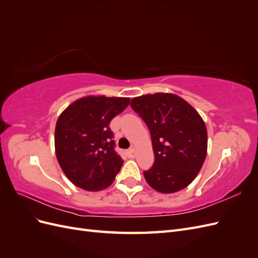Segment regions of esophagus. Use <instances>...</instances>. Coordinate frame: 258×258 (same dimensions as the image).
I'll use <instances>...</instances> for the list:
<instances>
[{
  "label": "esophagus",
  "instance_id": "34e87169",
  "mask_svg": "<svg viewBox=\"0 0 258 258\" xmlns=\"http://www.w3.org/2000/svg\"><path fill=\"white\" fill-rule=\"evenodd\" d=\"M124 154H126L127 157H129V158H135L137 156V152L134 147L130 148V150H127L126 152H124Z\"/></svg>",
  "mask_w": 258,
  "mask_h": 258
}]
</instances>
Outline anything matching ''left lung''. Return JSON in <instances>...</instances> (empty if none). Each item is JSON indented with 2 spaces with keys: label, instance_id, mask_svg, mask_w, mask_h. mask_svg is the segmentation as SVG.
Returning <instances> with one entry per match:
<instances>
[{
  "label": "left lung",
  "instance_id": "left-lung-1",
  "mask_svg": "<svg viewBox=\"0 0 258 258\" xmlns=\"http://www.w3.org/2000/svg\"><path fill=\"white\" fill-rule=\"evenodd\" d=\"M130 105L151 131L155 161L144 171L146 182L162 194L185 188L199 173L207 156L204 119L188 102L173 93L136 97Z\"/></svg>",
  "mask_w": 258,
  "mask_h": 258
}]
</instances>
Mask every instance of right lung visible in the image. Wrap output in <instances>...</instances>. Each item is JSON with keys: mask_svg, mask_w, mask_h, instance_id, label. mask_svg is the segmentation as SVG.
Listing matches in <instances>:
<instances>
[{"mask_svg": "<svg viewBox=\"0 0 258 258\" xmlns=\"http://www.w3.org/2000/svg\"><path fill=\"white\" fill-rule=\"evenodd\" d=\"M129 102L130 98L88 96L74 101L58 117L54 150L75 186L98 191L114 182L123 160L114 151L110 122Z\"/></svg>", "mask_w": 258, "mask_h": 258, "instance_id": "obj_1", "label": "right lung"}]
</instances>
